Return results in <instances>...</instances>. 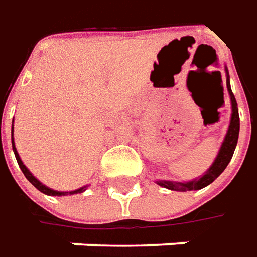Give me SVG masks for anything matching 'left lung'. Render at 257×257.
<instances>
[{
    "instance_id": "1",
    "label": "left lung",
    "mask_w": 257,
    "mask_h": 257,
    "mask_svg": "<svg viewBox=\"0 0 257 257\" xmlns=\"http://www.w3.org/2000/svg\"><path fill=\"white\" fill-rule=\"evenodd\" d=\"M226 84H227V89H229V95H230V101H232V119H230V126L229 131L226 134L225 141L222 144V148L217 154V158L215 159L213 165L209 168V171L202 178L199 179H195L192 182H185V183H175V182H166L161 181L158 182L161 186L168 188V189L172 190H182V192H186V190H198L208 186L209 183L216 179L220 173L223 172L226 169L227 164L230 162L232 156H233L234 148L237 144V138H239V126H240V120H239V111H237V102L234 98L233 92L230 89V84H229V75L226 79Z\"/></svg>"
}]
</instances>
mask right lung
<instances>
[{
	"instance_id": "obj_1",
	"label": "right lung",
	"mask_w": 257,
	"mask_h": 257,
	"mask_svg": "<svg viewBox=\"0 0 257 257\" xmlns=\"http://www.w3.org/2000/svg\"><path fill=\"white\" fill-rule=\"evenodd\" d=\"M11 142H13V149H14V154H15V158H17V162H18V165H20V168H21V171H23V173L25 175V178L28 179V181L31 182L32 185L37 188L38 190H41L42 193H45V195H51V196H62V195H65V193H68V192H57V190H52L49 189V188H47L45 185H42L37 178H34L32 176V173L27 169V166L23 164V161H21V158H20V155H18V152H17V149H15V145H14V138H13V134H11ZM82 190H85L84 188H81V189L78 190H72V192H69V195H72V193H81Z\"/></svg>"
}]
</instances>
